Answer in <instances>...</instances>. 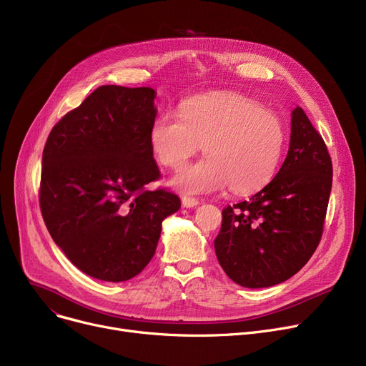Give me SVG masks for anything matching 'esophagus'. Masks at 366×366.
Segmentation results:
<instances>
[{
	"label": "esophagus",
	"mask_w": 366,
	"mask_h": 366,
	"mask_svg": "<svg viewBox=\"0 0 366 366\" xmlns=\"http://www.w3.org/2000/svg\"><path fill=\"white\" fill-rule=\"evenodd\" d=\"M182 204L184 207H194L199 204V200L196 197H189V196H184L182 197Z\"/></svg>",
	"instance_id": "obj_1"
}]
</instances>
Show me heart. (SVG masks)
Here are the masks:
<instances>
[{
    "instance_id": "b5f03b06",
    "label": "heart",
    "mask_w": 366,
    "mask_h": 366,
    "mask_svg": "<svg viewBox=\"0 0 366 366\" xmlns=\"http://www.w3.org/2000/svg\"><path fill=\"white\" fill-rule=\"evenodd\" d=\"M286 138L277 112L236 93L191 98L181 114H160L149 132L157 160L173 170L185 166L203 145L207 157L172 181L187 193H214L228 184L237 194L261 189L274 177Z\"/></svg>"
}]
</instances>
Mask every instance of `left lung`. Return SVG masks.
I'll return each mask as SVG.
<instances>
[{"instance_id": "1", "label": "left lung", "mask_w": 366, "mask_h": 366, "mask_svg": "<svg viewBox=\"0 0 366 366\" xmlns=\"http://www.w3.org/2000/svg\"><path fill=\"white\" fill-rule=\"evenodd\" d=\"M332 187V162L302 108L292 111L287 156L270 184L222 209L215 254L244 287H268L298 273L315 254Z\"/></svg>"}]
</instances>
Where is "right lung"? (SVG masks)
Segmentation results:
<instances>
[{"label": "right lung", "mask_w": 366, "mask_h": 366, "mask_svg": "<svg viewBox=\"0 0 366 366\" xmlns=\"http://www.w3.org/2000/svg\"><path fill=\"white\" fill-rule=\"evenodd\" d=\"M156 92L101 86L65 114L43 151L40 207L54 243L83 273L105 282L139 274L162 222L181 207L152 157Z\"/></svg>", "instance_id": "right-lung-1"}]
</instances>
